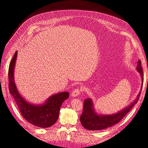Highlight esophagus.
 I'll list each match as a JSON object with an SVG mask.
<instances>
[{"label": "esophagus", "mask_w": 148, "mask_h": 148, "mask_svg": "<svg viewBox=\"0 0 148 148\" xmlns=\"http://www.w3.org/2000/svg\"><path fill=\"white\" fill-rule=\"evenodd\" d=\"M81 92H82V89H79V88L75 89L72 91V92H71V96L77 97L78 95H79L80 94H81Z\"/></svg>", "instance_id": "esophagus-1"}]
</instances>
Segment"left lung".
Returning <instances> with one entry per match:
<instances>
[{
	"label": "left lung",
	"instance_id": "8db88e82",
	"mask_svg": "<svg viewBox=\"0 0 148 148\" xmlns=\"http://www.w3.org/2000/svg\"><path fill=\"white\" fill-rule=\"evenodd\" d=\"M137 64L136 69L142 77V88L143 84V73L141 62L140 60L138 61ZM140 94L141 91L139 92L136 99L130 105L119 112L118 113L112 115L97 114L93 109V103L92 100L89 98L85 99L84 101L83 112L82 115L80 116V122L83 127L89 130H101L106 129L113 126L116 123H119L129 112V111L133 108V107L136 104L139 97H140Z\"/></svg>",
	"mask_w": 148,
	"mask_h": 148
}]
</instances>
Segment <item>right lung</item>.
<instances>
[{
  "label": "right lung",
  "instance_id": "right-lung-1",
  "mask_svg": "<svg viewBox=\"0 0 148 148\" xmlns=\"http://www.w3.org/2000/svg\"><path fill=\"white\" fill-rule=\"evenodd\" d=\"M17 56L15 52L8 68V88L23 118L28 122L41 128H48L54 124L58 119L62 102L68 99L69 92H62L50 97L42 105H33L24 99L17 90L14 82L13 71Z\"/></svg>",
  "mask_w": 148,
  "mask_h": 148
}]
</instances>
